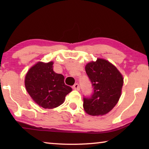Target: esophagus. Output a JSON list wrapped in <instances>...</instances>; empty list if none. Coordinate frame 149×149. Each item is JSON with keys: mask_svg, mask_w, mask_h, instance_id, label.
<instances>
[{"mask_svg": "<svg viewBox=\"0 0 149 149\" xmlns=\"http://www.w3.org/2000/svg\"><path fill=\"white\" fill-rule=\"evenodd\" d=\"M72 88H73V89H74V90L79 91L80 89V86H79V85L78 84H75L74 85H73Z\"/></svg>", "mask_w": 149, "mask_h": 149, "instance_id": "1", "label": "esophagus"}]
</instances>
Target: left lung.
Listing matches in <instances>:
<instances>
[{
  "label": "left lung",
  "mask_w": 149,
  "mask_h": 149,
  "mask_svg": "<svg viewBox=\"0 0 149 149\" xmlns=\"http://www.w3.org/2000/svg\"><path fill=\"white\" fill-rule=\"evenodd\" d=\"M85 72L91 84L93 93L84 97V110L91 116L107 114L120 99L123 84L122 74L114 65L100 58L88 63Z\"/></svg>",
  "instance_id": "1"
}]
</instances>
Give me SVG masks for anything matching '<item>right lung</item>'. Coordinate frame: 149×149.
I'll list each match as a JSON object with an SVG mask.
<instances>
[{"label": "right lung", "instance_id": "obj_1", "mask_svg": "<svg viewBox=\"0 0 149 149\" xmlns=\"http://www.w3.org/2000/svg\"><path fill=\"white\" fill-rule=\"evenodd\" d=\"M53 62H38L29 70L25 79L27 93L33 100L44 108L61 105L72 88L64 84V77L52 68Z\"/></svg>", "mask_w": 149, "mask_h": 149}]
</instances>
